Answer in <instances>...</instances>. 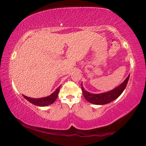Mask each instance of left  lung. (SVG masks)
Here are the masks:
<instances>
[{
    "instance_id": "8db88e82",
    "label": "left lung",
    "mask_w": 146,
    "mask_h": 146,
    "mask_svg": "<svg viewBox=\"0 0 146 146\" xmlns=\"http://www.w3.org/2000/svg\"><path fill=\"white\" fill-rule=\"evenodd\" d=\"M129 77H130V75L127 77L124 82L121 84L119 86H117V88H114L113 90H110L108 92L100 93V94H93V93H90L89 92L86 91L82 86V84H81V88L84 97L88 102L93 104L104 105L106 104L110 103V102L115 100V99H117L119 96H120V95L123 93V91L126 87L127 84H128Z\"/></svg>"
}]
</instances>
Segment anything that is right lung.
<instances>
[{
  "mask_svg": "<svg viewBox=\"0 0 146 146\" xmlns=\"http://www.w3.org/2000/svg\"><path fill=\"white\" fill-rule=\"evenodd\" d=\"M60 87H58L57 89L52 93L51 95H50L49 96L46 97V98H28V97L25 96V95H23L24 98L27 100L29 102H31L33 104L38 106H46L50 105L51 104H53V102L56 100L58 96V93H59L60 91Z\"/></svg>",
  "mask_w": 146,
  "mask_h": 146,
  "instance_id": "obj_1",
  "label": "right lung"
}]
</instances>
